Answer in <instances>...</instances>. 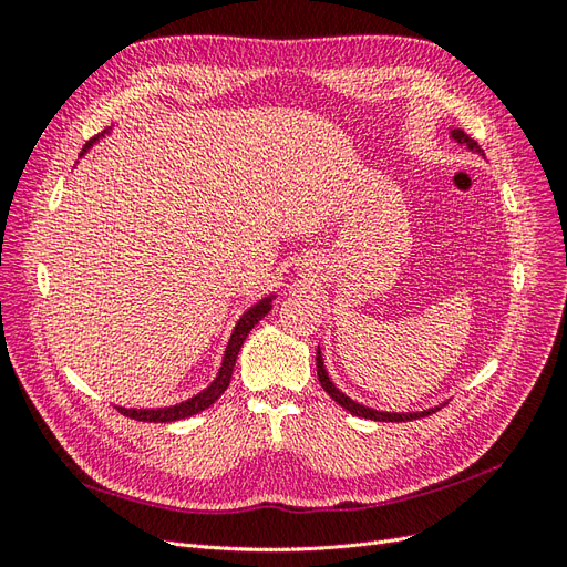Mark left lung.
<instances>
[{
    "instance_id": "1",
    "label": "left lung",
    "mask_w": 567,
    "mask_h": 567,
    "mask_svg": "<svg viewBox=\"0 0 567 567\" xmlns=\"http://www.w3.org/2000/svg\"><path fill=\"white\" fill-rule=\"evenodd\" d=\"M452 136L456 142H461V144H466L468 148H473V151H477V153H483V148L477 146V142L475 140H471V136L463 132V130H454L452 132ZM485 156V153H483ZM317 375H319V383H321V388L331 394V398L342 406V409H348L350 414H354V416H362V419H371V421H392V423H400V421H411V419H421V416H427V414H435V411H440V406H435V409H427V411H421V414H388V411H375V409H369V406H362V404H357V402H352L348 394H342L333 383H331V379H329V373H326V369H323V359H321V352L317 350Z\"/></svg>"
}]
</instances>
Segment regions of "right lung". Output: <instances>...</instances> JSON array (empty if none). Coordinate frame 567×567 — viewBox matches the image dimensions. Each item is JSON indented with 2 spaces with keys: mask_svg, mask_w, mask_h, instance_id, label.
<instances>
[{
  "mask_svg": "<svg viewBox=\"0 0 567 567\" xmlns=\"http://www.w3.org/2000/svg\"><path fill=\"white\" fill-rule=\"evenodd\" d=\"M94 140H99V136H94ZM87 146H92V142ZM87 146H84V148H87ZM269 310H271V298H265L262 302H257L255 307H250V310L241 317V321L236 323V329L229 338L225 359H221V369H219L217 379L210 388H205L203 392L196 394V398L186 400L177 406H165V409H123V406H117L120 414H125L127 419H134V421H146V423H169V421L194 416V414H198V411L215 404L221 398V392L229 388L236 357H238V350H241V346H244L246 336L252 331V326L260 321Z\"/></svg>",
  "mask_w": 567,
  "mask_h": 567,
  "instance_id": "1",
  "label": "right lung"
}]
</instances>
